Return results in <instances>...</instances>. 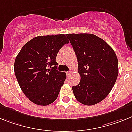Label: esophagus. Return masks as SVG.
Here are the masks:
<instances>
[{
    "label": "esophagus",
    "instance_id": "1",
    "mask_svg": "<svg viewBox=\"0 0 132 132\" xmlns=\"http://www.w3.org/2000/svg\"><path fill=\"white\" fill-rule=\"evenodd\" d=\"M71 73H72V72H71V71H70V72H66V75H67L68 77V76L70 75Z\"/></svg>",
    "mask_w": 132,
    "mask_h": 132
}]
</instances>
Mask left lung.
<instances>
[{
  "label": "left lung",
  "instance_id": "obj_1",
  "mask_svg": "<svg viewBox=\"0 0 132 132\" xmlns=\"http://www.w3.org/2000/svg\"><path fill=\"white\" fill-rule=\"evenodd\" d=\"M78 60L80 83L72 89L79 102L92 106L109 94L118 75V60L114 50L92 34H66Z\"/></svg>",
  "mask_w": 132,
  "mask_h": 132
}]
</instances>
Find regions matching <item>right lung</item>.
<instances>
[{"instance_id": "obj_1", "label": "right lung", "mask_w": 132, "mask_h": 132, "mask_svg": "<svg viewBox=\"0 0 132 132\" xmlns=\"http://www.w3.org/2000/svg\"><path fill=\"white\" fill-rule=\"evenodd\" d=\"M69 43L64 34L36 36L22 46L16 57L14 70L25 96L34 104L47 106L54 102L66 78L57 70V54Z\"/></svg>"}]
</instances>
